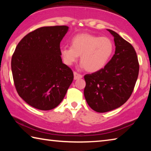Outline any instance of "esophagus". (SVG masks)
I'll list each match as a JSON object with an SVG mask.
<instances>
[{
  "mask_svg": "<svg viewBox=\"0 0 151 151\" xmlns=\"http://www.w3.org/2000/svg\"><path fill=\"white\" fill-rule=\"evenodd\" d=\"M83 78V75H81V74H78L76 72H74V79L76 80V79H79Z\"/></svg>",
  "mask_w": 151,
  "mask_h": 151,
  "instance_id": "esophagus-1",
  "label": "esophagus"
}]
</instances>
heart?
Segmentation results:
<instances>
[{
    "instance_id": "1",
    "label": "heart",
    "mask_w": 151,
    "mask_h": 151,
    "mask_svg": "<svg viewBox=\"0 0 151 151\" xmlns=\"http://www.w3.org/2000/svg\"><path fill=\"white\" fill-rule=\"evenodd\" d=\"M71 46L60 48V55L66 65L71 66L81 56V66L88 72H96L108 63L113 52L114 45L106 37L81 33L73 37Z\"/></svg>"
}]
</instances>
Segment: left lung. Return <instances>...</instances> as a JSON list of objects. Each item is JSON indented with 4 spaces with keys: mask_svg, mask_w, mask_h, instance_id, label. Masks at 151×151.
<instances>
[{
    "mask_svg": "<svg viewBox=\"0 0 151 151\" xmlns=\"http://www.w3.org/2000/svg\"><path fill=\"white\" fill-rule=\"evenodd\" d=\"M115 52L103 68L84 78L86 103L98 112H106L124 104L133 92L139 72V63L134 47L113 30Z\"/></svg>",
    "mask_w": 151,
    "mask_h": 151,
    "instance_id": "1",
    "label": "left lung"
}]
</instances>
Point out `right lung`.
<instances>
[{"mask_svg": "<svg viewBox=\"0 0 151 151\" xmlns=\"http://www.w3.org/2000/svg\"><path fill=\"white\" fill-rule=\"evenodd\" d=\"M66 26L43 27L29 32L17 45L11 59L14 84L19 95L35 109H55L74 78L63 63L60 43Z\"/></svg>", "mask_w": 151, "mask_h": 151, "instance_id": "obj_1", "label": "right lung"}]
</instances>
